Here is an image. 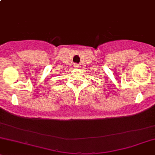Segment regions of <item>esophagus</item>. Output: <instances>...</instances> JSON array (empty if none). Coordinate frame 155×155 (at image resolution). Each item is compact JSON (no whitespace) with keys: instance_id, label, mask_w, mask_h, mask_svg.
<instances>
[{"instance_id":"1","label":"esophagus","mask_w":155,"mask_h":155,"mask_svg":"<svg viewBox=\"0 0 155 155\" xmlns=\"http://www.w3.org/2000/svg\"><path fill=\"white\" fill-rule=\"evenodd\" d=\"M73 67H74L75 69H77V68H79V64H75L74 65H73Z\"/></svg>"}]
</instances>
